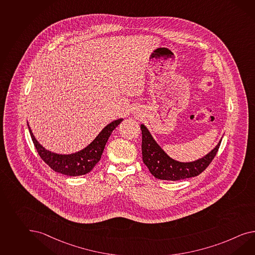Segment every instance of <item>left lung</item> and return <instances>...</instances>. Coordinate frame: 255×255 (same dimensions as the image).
<instances>
[{
	"instance_id": "1",
	"label": "left lung",
	"mask_w": 255,
	"mask_h": 255,
	"mask_svg": "<svg viewBox=\"0 0 255 255\" xmlns=\"http://www.w3.org/2000/svg\"><path fill=\"white\" fill-rule=\"evenodd\" d=\"M142 134V160L150 170V174L158 179L176 181L200 175L208 167L217 153L221 140L214 150L203 158L189 163H181L170 158L153 139L147 128L140 126Z\"/></svg>"
}]
</instances>
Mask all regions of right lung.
<instances>
[{"mask_svg":"<svg viewBox=\"0 0 255 255\" xmlns=\"http://www.w3.org/2000/svg\"><path fill=\"white\" fill-rule=\"evenodd\" d=\"M123 121L122 118L115 120L107 125L94 138L92 143L83 150L72 154H57L44 149L34 137L32 131L27 124L33 143L40 158L53 171L66 176H77L86 175L92 171L95 164L98 163L105 150V145L113 130Z\"/></svg>","mask_w":255,"mask_h":255,"instance_id":"right-lung-1","label":"right lung"}]
</instances>
